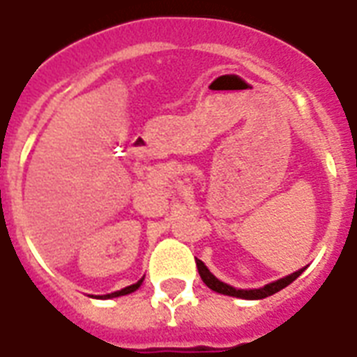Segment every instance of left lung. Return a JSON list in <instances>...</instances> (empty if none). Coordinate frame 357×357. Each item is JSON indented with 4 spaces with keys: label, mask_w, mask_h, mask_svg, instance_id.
<instances>
[{
    "label": "left lung",
    "mask_w": 357,
    "mask_h": 357,
    "mask_svg": "<svg viewBox=\"0 0 357 357\" xmlns=\"http://www.w3.org/2000/svg\"><path fill=\"white\" fill-rule=\"evenodd\" d=\"M196 266H198V272H200L202 282L206 283L207 287L213 289V291H217V293H220V294L237 296V298H244V300L266 298V296H271V294L278 293V291H282V289L287 287L289 283H293L294 280H296V278L302 274V271H304V268H302V271L293 272L291 276L282 278V280H278V282L268 283V285H265V287L250 289V291H246V289H235V287H231V285H228V283H224V282H220V280H217V278L213 276L211 272H209V268H207V266L204 265L200 259H196Z\"/></svg>",
    "instance_id": "1"
}]
</instances>
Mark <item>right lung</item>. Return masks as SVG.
<instances>
[{
  "label": "right lung",
  "mask_w": 357,
  "mask_h": 357,
  "mask_svg": "<svg viewBox=\"0 0 357 357\" xmlns=\"http://www.w3.org/2000/svg\"><path fill=\"white\" fill-rule=\"evenodd\" d=\"M142 280H144V278H140L139 282L133 283V285H129V287L122 289V291H116V293H111V294H103V296H100V298H114V296H123V294L133 293V291H137V289L140 287V283H142Z\"/></svg>",
  "instance_id": "add662e5"
}]
</instances>
